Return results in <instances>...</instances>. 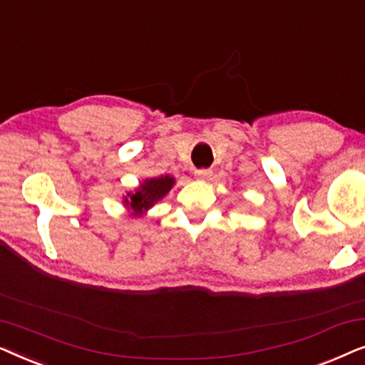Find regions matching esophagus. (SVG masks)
Returning <instances> with one entry per match:
<instances>
[{
	"label": "esophagus",
	"mask_w": 365,
	"mask_h": 365,
	"mask_svg": "<svg viewBox=\"0 0 365 365\" xmlns=\"http://www.w3.org/2000/svg\"><path fill=\"white\" fill-rule=\"evenodd\" d=\"M194 174H196V178L201 179V181H209L212 176V171L211 169H196Z\"/></svg>",
	"instance_id": "34e87169"
}]
</instances>
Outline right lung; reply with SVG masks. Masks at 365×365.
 I'll return each mask as SVG.
<instances>
[{"mask_svg": "<svg viewBox=\"0 0 365 365\" xmlns=\"http://www.w3.org/2000/svg\"><path fill=\"white\" fill-rule=\"evenodd\" d=\"M176 179L173 176H158L144 179L133 191H128L123 196V206L128 209L129 216L144 217L154 204L163 201L166 194L171 191Z\"/></svg>", "mask_w": 365, "mask_h": 365, "instance_id": "right-lung-1", "label": "right lung"}]
</instances>
